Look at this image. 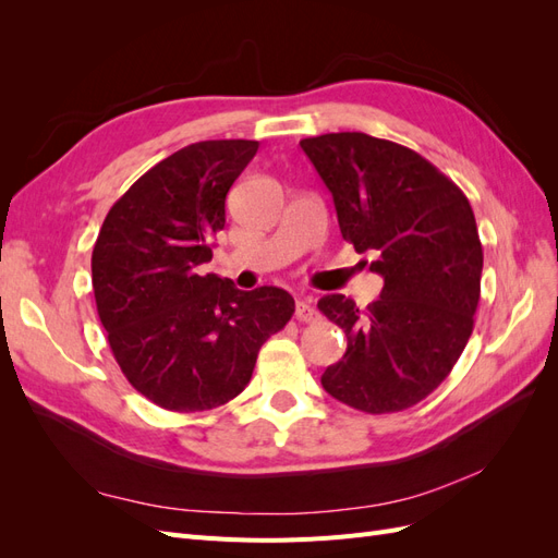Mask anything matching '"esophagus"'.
I'll list each match as a JSON object with an SVG mask.
<instances>
[{
    "mask_svg": "<svg viewBox=\"0 0 558 558\" xmlns=\"http://www.w3.org/2000/svg\"><path fill=\"white\" fill-rule=\"evenodd\" d=\"M316 316H318V312L310 298L295 302V318L298 320H305V324H310V320H316Z\"/></svg>",
    "mask_w": 558,
    "mask_h": 558,
    "instance_id": "obj_1",
    "label": "esophagus"
}]
</instances>
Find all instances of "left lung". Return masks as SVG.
<instances>
[{"label": "left lung", "instance_id": "obj_1", "mask_svg": "<svg viewBox=\"0 0 558 558\" xmlns=\"http://www.w3.org/2000/svg\"><path fill=\"white\" fill-rule=\"evenodd\" d=\"M332 195L342 238L381 275L365 312L342 293L318 310L347 335L340 363L320 375L353 410H408L445 381L463 353L480 302L482 242L463 191L416 150L365 132L300 142Z\"/></svg>", "mask_w": 558, "mask_h": 558}]
</instances>
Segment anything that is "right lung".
<instances>
[{
	"label": "right lung",
	"instance_id": "1",
	"mask_svg": "<svg viewBox=\"0 0 558 558\" xmlns=\"http://www.w3.org/2000/svg\"><path fill=\"white\" fill-rule=\"evenodd\" d=\"M258 142L185 146L130 185L93 248V291L128 381L158 408L205 412L240 396L295 302L277 286L202 275L226 226V195Z\"/></svg>",
	"mask_w": 558,
	"mask_h": 558
}]
</instances>
